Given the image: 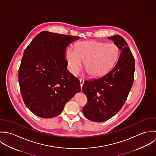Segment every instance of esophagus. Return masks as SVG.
Wrapping results in <instances>:
<instances>
[{
	"label": "esophagus",
	"instance_id": "esophagus-1",
	"mask_svg": "<svg viewBox=\"0 0 156 156\" xmlns=\"http://www.w3.org/2000/svg\"><path fill=\"white\" fill-rule=\"evenodd\" d=\"M83 83H84V81L82 80H80V85L81 88H82V87H83Z\"/></svg>",
	"mask_w": 156,
	"mask_h": 156
}]
</instances>
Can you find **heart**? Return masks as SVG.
I'll return each instance as SVG.
<instances>
[{"label": "heart", "mask_w": 156, "mask_h": 156, "mask_svg": "<svg viewBox=\"0 0 156 156\" xmlns=\"http://www.w3.org/2000/svg\"><path fill=\"white\" fill-rule=\"evenodd\" d=\"M119 55V47L114 43L97 41L77 43L75 50L67 49L66 59L69 70L76 74L83 61V66L90 76L100 77L113 66Z\"/></svg>", "instance_id": "heart-1"}]
</instances>
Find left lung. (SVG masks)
<instances>
[{"label": "left lung", "instance_id": "obj_1", "mask_svg": "<svg viewBox=\"0 0 156 156\" xmlns=\"http://www.w3.org/2000/svg\"><path fill=\"white\" fill-rule=\"evenodd\" d=\"M108 39L121 50L117 62L105 74L85 80L82 87L88 98V104L83 108V115L97 122L109 119L119 112L133 83L135 62L127 43L119 35Z\"/></svg>", "mask_w": 156, "mask_h": 156}]
</instances>
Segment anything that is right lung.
Instances as JSON below:
<instances>
[{
  "label": "right lung",
  "mask_w": 156,
  "mask_h": 156,
  "mask_svg": "<svg viewBox=\"0 0 156 156\" xmlns=\"http://www.w3.org/2000/svg\"><path fill=\"white\" fill-rule=\"evenodd\" d=\"M79 37L43 31L25 49L19 82L26 107L43 118L58 116L74 95L79 80L68 69L67 46Z\"/></svg>",
  "instance_id": "obj_1"
}]
</instances>
